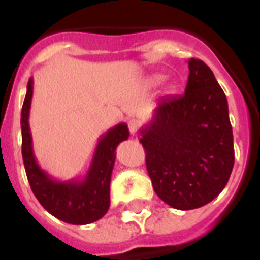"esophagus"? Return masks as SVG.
Masks as SVG:
<instances>
[{
  "instance_id": "obj_1",
  "label": "esophagus",
  "mask_w": 260,
  "mask_h": 260,
  "mask_svg": "<svg viewBox=\"0 0 260 260\" xmlns=\"http://www.w3.org/2000/svg\"><path fill=\"white\" fill-rule=\"evenodd\" d=\"M127 126H128V132H130V134L135 135L137 134L138 130H139V126H141V123H139V121H137V119H130L127 123Z\"/></svg>"
}]
</instances>
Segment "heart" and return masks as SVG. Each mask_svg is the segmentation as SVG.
I'll list each match as a JSON object with an SVG mask.
<instances>
[{"label":"heart","mask_w":260,"mask_h":260,"mask_svg":"<svg viewBox=\"0 0 260 260\" xmlns=\"http://www.w3.org/2000/svg\"><path fill=\"white\" fill-rule=\"evenodd\" d=\"M162 80H164V77H161V75H153V77L150 78V84L151 86H156V84L161 83Z\"/></svg>","instance_id":"heart-1"}]
</instances>
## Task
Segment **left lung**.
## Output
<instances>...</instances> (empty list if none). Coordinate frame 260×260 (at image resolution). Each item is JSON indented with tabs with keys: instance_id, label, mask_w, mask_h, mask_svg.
Returning <instances> with one entry per match:
<instances>
[{
	"instance_id": "obj_1",
	"label": "left lung",
	"mask_w": 260,
	"mask_h": 260,
	"mask_svg": "<svg viewBox=\"0 0 260 260\" xmlns=\"http://www.w3.org/2000/svg\"><path fill=\"white\" fill-rule=\"evenodd\" d=\"M155 192L176 210H194L224 190L234 164L228 100L212 70L189 59L185 93L162 98L141 128Z\"/></svg>"
}]
</instances>
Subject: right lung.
<instances>
[{
	"label": "right lung",
	"instance_id": "right-lung-1",
	"mask_svg": "<svg viewBox=\"0 0 260 260\" xmlns=\"http://www.w3.org/2000/svg\"><path fill=\"white\" fill-rule=\"evenodd\" d=\"M34 95V79L29 78L23 103L22 156L32 192L50 215L68 224L86 225L98 221L110 206V177L116 161L117 146L130 135L127 125L121 122L100 137L88 171L83 178L58 181L36 161L29 130V109Z\"/></svg>",
	"mask_w": 260,
	"mask_h": 260
}]
</instances>
